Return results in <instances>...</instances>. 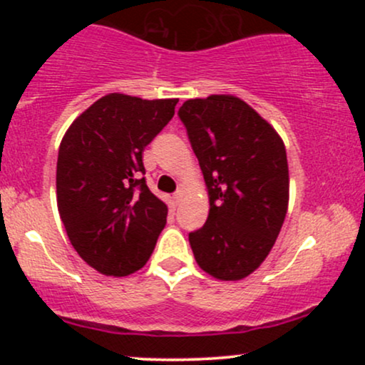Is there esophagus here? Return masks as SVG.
Returning a JSON list of instances; mask_svg holds the SVG:
<instances>
[{
	"label": "esophagus",
	"mask_w": 365,
	"mask_h": 365,
	"mask_svg": "<svg viewBox=\"0 0 365 365\" xmlns=\"http://www.w3.org/2000/svg\"><path fill=\"white\" fill-rule=\"evenodd\" d=\"M183 195H185V190H183V188H178V190H177V192H175V195H173L175 202H177V204H180V202H182Z\"/></svg>",
	"instance_id": "34e87169"
}]
</instances>
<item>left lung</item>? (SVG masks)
<instances>
[{
	"label": "left lung",
	"instance_id": "1",
	"mask_svg": "<svg viewBox=\"0 0 365 365\" xmlns=\"http://www.w3.org/2000/svg\"><path fill=\"white\" fill-rule=\"evenodd\" d=\"M209 197L206 225L188 235L199 267L237 282L273 249L288 209L287 149L273 125L237 96L188 99L178 111Z\"/></svg>",
	"mask_w": 365,
	"mask_h": 365
}]
</instances>
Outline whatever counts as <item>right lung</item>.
<instances>
[{"label":"right lung","mask_w":365,"mask_h":365,"mask_svg":"<svg viewBox=\"0 0 365 365\" xmlns=\"http://www.w3.org/2000/svg\"><path fill=\"white\" fill-rule=\"evenodd\" d=\"M178 99L111 92L73 120L56 165V202L77 254L101 274L128 276L149 261L168 207L145 185L142 153Z\"/></svg>","instance_id":"right-lung-1"}]
</instances>
